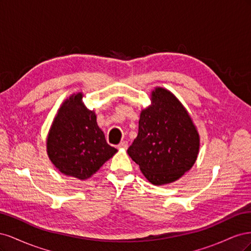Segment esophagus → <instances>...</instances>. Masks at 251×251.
Masks as SVG:
<instances>
[{
	"label": "esophagus",
	"mask_w": 251,
	"mask_h": 251,
	"mask_svg": "<svg viewBox=\"0 0 251 251\" xmlns=\"http://www.w3.org/2000/svg\"><path fill=\"white\" fill-rule=\"evenodd\" d=\"M118 149H127V142L126 141H121L118 146H117Z\"/></svg>",
	"instance_id": "esophagus-1"
}]
</instances>
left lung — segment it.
I'll return each instance as SVG.
<instances>
[{
  "label": "left lung",
  "instance_id": "obj_1",
  "mask_svg": "<svg viewBox=\"0 0 251 251\" xmlns=\"http://www.w3.org/2000/svg\"><path fill=\"white\" fill-rule=\"evenodd\" d=\"M151 103L140 113L138 135L127 154L151 184L164 185L192 169L198 157V131L178 98L156 88Z\"/></svg>",
  "mask_w": 251,
  "mask_h": 251
}]
</instances>
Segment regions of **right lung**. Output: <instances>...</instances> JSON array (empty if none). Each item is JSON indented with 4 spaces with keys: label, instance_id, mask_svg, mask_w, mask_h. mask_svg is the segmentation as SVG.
<instances>
[{
    "label": "right lung",
    "instance_id": "obj_1",
    "mask_svg": "<svg viewBox=\"0 0 251 251\" xmlns=\"http://www.w3.org/2000/svg\"><path fill=\"white\" fill-rule=\"evenodd\" d=\"M117 151L107 143L94 111L82 103V93L62 103L47 137V154L66 176L86 180Z\"/></svg>",
    "mask_w": 251,
    "mask_h": 251
}]
</instances>
